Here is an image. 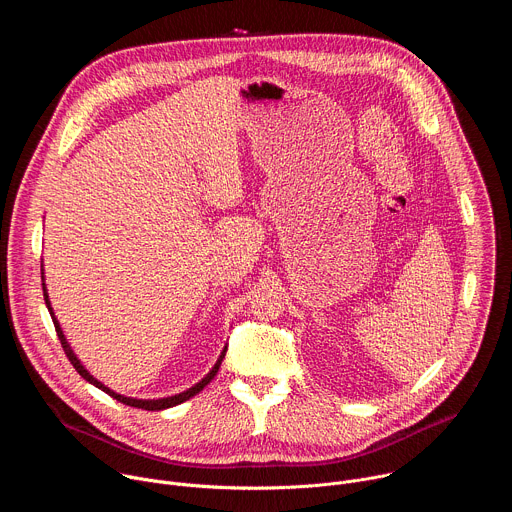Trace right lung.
<instances>
[{"label": "right lung", "mask_w": 512, "mask_h": 512, "mask_svg": "<svg viewBox=\"0 0 512 512\" xmlns=\"http://www.w3.org/2000/svg\"><path fill=\"white\" fill-rule=\"evenodd\" d=\"M44 277V275H42ZM42 289H44V302H46V306H48V312H50V316H52V322H54V328H56V334H58V340H60V344H62V350H64V354L68 356V360H70V364L72 367L77 369V373L85 379V381H89L91 385H95L97 389H101V391H105L107 395H111L113 399H117V401H121L123 405H129V407H137V409H145V411H162V409H168V407H174V405H180V403H184V401H188L190 397H194L196 393H200L212 379H214V375L218 373V369H221V362H223V358H225V354H227V346H225V350L221 352V356H218V360H216V364L212 367V371L200 381V383H196L194 387H190L188 391H184V393H178V395H172V397H164V399H133V397H125V395H119V393H115V391H111L109 387H105L101 381H97L85 367L81 364V360L77 358V354L72 352V348H70V344L66 342V338H64V334H62V328H60V324H58V320L54 318V312H52V308H50V300H48V294H46V283H42Z\"/></svg>", "instance_id": "1"}]
</instances>
